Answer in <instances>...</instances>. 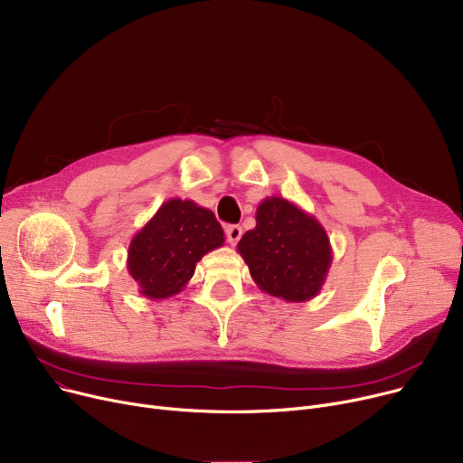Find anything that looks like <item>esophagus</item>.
Masks as SVG:
<instances>
[{
  "label": "esophagus",
  "instance_id": "34e87169",
  "mask_svg": "<svg viewBox=\"0 0 463 463\" xmlns=\"http://www.w3.org/2000/svg\"><path fill=\"white\" fill-rule=\"evenodd\" d=\"M225 234H227L229 244H231V246H236L238 240L241 238V227H240V225H229V227L225 229Z\"/></svg>",
  "mask_w": 463,
  "mask_h": 463
}]
</instances>
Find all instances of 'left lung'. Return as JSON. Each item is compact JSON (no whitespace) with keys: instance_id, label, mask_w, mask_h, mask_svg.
Here are the masks:
<instances>
[{"instance_id":"1","label":"left lung","mask_w":463,"mask_h":463,"mask_svg":"<svg viewBox=\"0 0 463 463\" xmlns=\"http://www.w3.org/2000/svg\"><path fill=\"white\" fill-rule=\"evenodd\" d=\"M257 225L238 241L255 285L285 302H307L321 293L332 246L319 219L283 197L257 206Z\"/></svg>"}]
</instances>
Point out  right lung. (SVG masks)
I'll list each match as a JSON object with an SVG mask.
<instances>
[{
    "mask_svg": "<svg viewBox=\"0 0 463 463\" xmlns=\"http://www.w3.org/2000/svg\"><path fill=\"white\" fill-rule=\"evenodd\" d=\"M223 241V229L212 210L189 199H168L133 236L128 270L144 298L165 300L178 295L197 262Z\"/></svg>",
    "mask_w": 463,
    "mask_h": 463,
    "instance_id": "1",
    "label": "right lung"
}]
</instances>
